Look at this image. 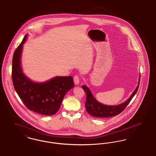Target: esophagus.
Segmentation results:
<instances>
[{
    "instance_id": "34e87169",
    "label": "esophagus",
    "mask_w": 156,
    "mask_h": 156,
    "mask_svg": "<svg viewBox=\"0 0 156 156\" xmlns=\"http://www.w3.org/2000/svg\"><path fill=\"white\" fill-rule=\"evenodd\" d=\"M74 80V84L76 85H78L80 83V78L78 76H75L73 78Z\"/></svg>"
}]
</instances>
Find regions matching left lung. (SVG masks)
I'll return each mask as SVG.
<instances>
[{"instance_id":"8db88e82","label":"left lung","mask_w":156,"mask_h":156,"mask_svg":"<svg viewBox=\"0 0 156 156\" xmlns=\"http://www.w3.org/2000/svg\"><path fill=\"white\" fill-rule=\"evenodd\" d=\"M140 80V74L139 76V79L138 82V86L136 89L133 92L130 97L126 101L117 105L108 106L103 105L98 101L93 96L90 89L85 85L82 86V88L84 90L86 94V101L85 103V107L87 112L89 115L99 118H105V117H111L120 114L123 110L127 106L131 99L137 93L139 86Z\"/></svg>"}]
</instances>
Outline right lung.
Returning <instances> with one entry per match:
<instances>
[{
  "label": "right lung",
  "instance_id": "obj_1",
  "mask_svg": "<svg viewBox=\"0 0 156 156\" xmlns=\"http://www.w3.org/2000/svg\"><path fill=\"white\" fill-rule=\"evenodd\" d=\"M27 36L25 35L13 56L12 77L15 89L29 110L45 115H54L60 108L67 92L74 87L73 77L56 76L46 82H35L26 76L22 68L21 57Z\"/></svg>",
  "mask_w": 156,
  "mask_h": 156
}]
</instances>
